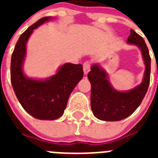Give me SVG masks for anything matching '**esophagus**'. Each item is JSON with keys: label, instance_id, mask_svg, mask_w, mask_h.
Wrapping results in <instances>:
<instances>
[{"label": "esophagus", "instance_id": "1", "mask_svg": "<svg viewBox=\"0 0 158 158\" xmlns=\"http://www.w3.org/2000/svg\"><path fill=\"white\" fill-rule=\"evenodd\" d=\"M83 70L85 74H88V73L90 70V62L87 61V62H85L83 64Z\"/></svg>", "mask_w": 158, "mask_h": 158}]
</instances>
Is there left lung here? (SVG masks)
Wrapping results in <instances>:
<instances>
[{
  "label": "left lung",
  "instance_id": "obj_1",
  "mask_svg": "<svg viewBox=\"0 0 158 158\" xmlns=\"http://www.w3.org/2000/svg\"><path fill=\"white\" fill-rule=\"evenodd\" d=\"M127 43L136 45L142 52L146 66L143 80L129 91H117L110 84L106 71L99 64L92 65L88 74L91 83V108L100 120L119 121L131 115L141 104L149 88L151 60L145 40L131 29Z\"/></svg>",
  "mask_w": 158,
  "mask_h": 158
}]
</instances>
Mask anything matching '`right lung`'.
<instances>
[{"label":"right lung","mask_w":158,"mask_h":158,"mask_svg":"<svg viewBox=\"0 0 158 158\" xmlns=\"http://www.w3.org/2000/svg\"><path fill=\"white\" fill-rule=\"evenodd\" d=\"M52 19L43 17L32 24L19 36L11 59V82L23 109L35 118L54 120L63 115L69 95L83 77L81 64L65 63L56 74L44 80L27 77L23 69L27 43L33 31Z\"/></svg>","instance_id":"right-lung-1"}]
</instances>
